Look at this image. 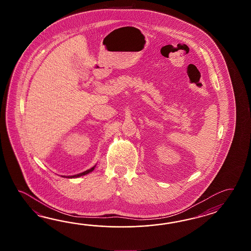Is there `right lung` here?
<instances>
[{
  "label": "right lung",
  "instance_id": "obj_1",
  "mask_svg": "<svg viewBox=\"0 0 251 251\" xmlns=\"http://www.w3.org/2000/svg\"><path fill=\"white\" fill-rule=\"evenodd\" d=\"M94 169H95V166H94V167H92L91 169L88 170V171H84V172H82V173H80V174H77V175H75V176H64V177H71V178H73V177H78V176H84L86 174H88V173L91 172V171H93Z\"/></svg>",
  "mask_w": 251,
  "mask_h": 251
}]
</instances>
